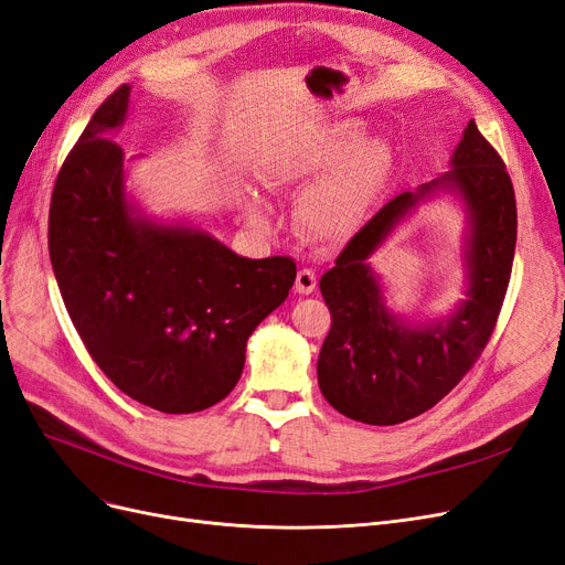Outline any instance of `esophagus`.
I'll return each instance as SVG.
<instances>
[{"label": "esophagus", "instance_id": "esophagus-1", "mask_svg": "<svg viewBox=\"0 0 565 565\" xmlns=\"http://www.w3.org/2000/svg\"><path fill=\"white\" fill-rule=\"evenodd\" d=\"M315 288H317V275H315V269L302 267V269L298 271V277H296V290H298L300 296H309V294H315Z\"/></svg>", "mask_w": 565, "mask_h": 565}]
</instances>
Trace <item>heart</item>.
Wrapping results in <instances>:
<instances>
[{
  "label": "heart",
  "mask_w": 565,
  "mask_h": 565,
  "mask_svg": "<svg viewBox=\"0 0 565 565\" xmlns=\"http://www.w3.org/2000/svg\"><path fill=\"white\" fill-rule=\"evenodd\" d=\"M363 139L359 120H340L311 130L269 156L265 181L275 191L311 183L300 204L298 223L317 239H342L356 230L377 204L395 170V153L384 139ZM250 223L267 221L258 195L246 198Z\"/></svg>",
  "instance_id": "obj_1"
}]
</instances>
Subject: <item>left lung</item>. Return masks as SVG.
I'll return each mask as SVG.
<instances>
[{
	"instance_id": "left-lung-1",
	"label": "left lung",
	"mask_w": 565,
	"mask_h": 565,
	"mask_svg": "<svg viewBox=\"0 0 565 565\" xmlns=\"http://www.w3.org/2000/svg\"><path fill=\"white\" fill-rule=\"evenodd\" d=\"M437 190L458 194L469 206V290L449 320L409 329L385 309L366 258L416 203ZM514 244L512 179L503 158L470 120L451 170L386 202L321 277L332 319L317 365L326 401L370 426L403 424L440 403L491 338L508 294Z\"/></svg>"
}]
</instances>
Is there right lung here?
Listing matches in <instances>:
<instances>
[{
  "instance_id": "right-lung-1",
  "label": "right lung",
  "mask_w": 565,
  "mask_h": 565,
  "mask_svg": "<svg viewBox=\"0 0 565 565\" xmlns=\"http://www.w3.org/2000/svg\"><path fill=\"white\" fill-rule=\"evenodd\" d=\"M128 99L130 86L104 99L60 167L51 265L83 344L125 395L202 412L239 382L246 340L288 298L296 263L242 258L204 230L132 216L109 139Z\"/></svg>"
}]
</instances>
